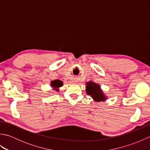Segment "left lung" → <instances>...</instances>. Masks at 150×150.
<instances>
[{
	"mask_svg": "<svg viewBox=\"0 0 150 150\" xmlns=\"http://www.w3.org/2000/svg\"><path fill=\"white\" fill-rule=\"evenodd\" d=\"M86 93L93 98L95 102L105 101L106 97L101 90L100 86L98 84L95 83L92 81L86 82Z\"/></svg>",
	"mask_w": 150,
	"mask_h": 150,
	"instance_id": "1",
	"label": "left lung"
}]
</instances>
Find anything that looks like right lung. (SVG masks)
Returning a JSON list of instances; mask_svg holds the SVG:
<instances>
[{
    "mask_svg": "<svg viewBox=\"0 0 150 150\" xmlns=\"http://www.w3.org/2000/svg\"><path fill=\"white\" fill-rule=\"evenodd\" d=\"M62 85H63V82L60 80H55L51 82V86H52L55 89L56 91H59L57 88L62 86Z\"/></svg>",
    "mask_w": 150,
    "mask_h": 150,
    "instance_id": "obj_1",
    "label": "right lung"
}]
</instances>
